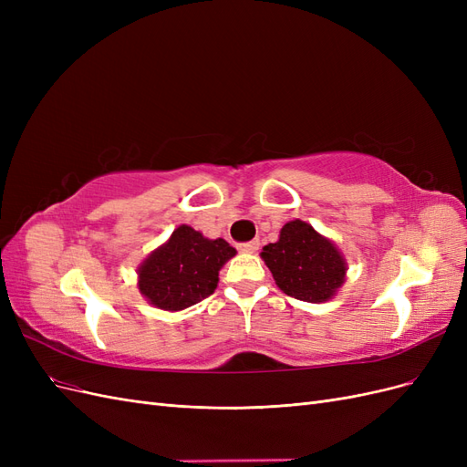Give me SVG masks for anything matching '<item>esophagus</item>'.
Returning <instances> with one entry per match:
<instances>
[{
  "label": "esophagus",
  "instance_id": "obj_1",
  "mask_svg": "<svg viewBox=\"0 0 467 467\" xmlns=\"http://www.w3.org/2000/svg\"><path fill=\"white\" fill-rule=\"evenodd\" d=\"M257 249H259L257 239H253V242H247V244L239 245V251H242V253H257Z\"/></svg>",
  "mask_w": 467,
  "mask_h": 467
}]
</instances>
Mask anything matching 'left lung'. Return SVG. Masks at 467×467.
Masks as SVG:
<instances>
[{"label": "left lung", "instance_id": "left-lung-1", "mask_svg": "<svg viewBox=\"0 0 467 467\" xmlns=\"http://www.w3.org/2000/svg\"><path fill=\"white\" fill-rule=\"evenodd\" d=\"M261 259L282 292L309 304L329 302L348 271L341 249L304 220L282 225L278 242L265 245Z\"/></svg>", "mask_w": 467, "mask_h": 467}]
</instances>
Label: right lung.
I'll return each mask as SVG.
<instances>
[{
	"label": "right lung",
	"mask_w": 467,
	"mask_h": 467,
	"mask_svg": "<svg viewBox=\"0 0 467 467\" xmlns=\"http://www.w3.org/2000/svg\"><path fill=\"white\" fill-rule=\"evenodd\" d=\"M225 239H208L181 223L165 244L138 266V290L163 312H181L216 290L220 268L235 257Z\"/></svg>",
	"instance_id": "add662e5"
}]
</instances>
